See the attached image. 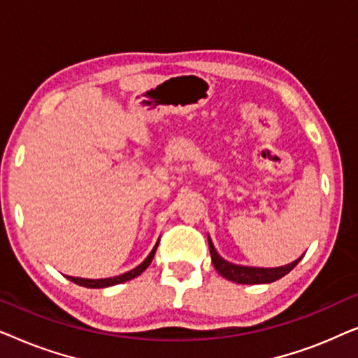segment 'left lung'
I'll use <instances>...</instances> for the list:
<instances>
[{
    "label": "left lung",
    "mask_w": 358,
    "mask_h": 358,
    "mask_svg": "<svg viewBox=\"0 0 358 358\" xmlns=\"http://www.w3.org/2000/svg\"><path fill=\"white\" fill-rule=\"evenodd\" d=\"M208 248H210V254H212L213 266L218 271L220 275L228 278V280H233L236 283H249V285H254V283L275 282V280H278V278H282L283 275H287V273L301 261V257H300L298 261L288 264V266H285V267H277V268L241 267V266H234V264H229L224 261V259L220 257L218 252L215 251L213 243L210 238H208Z\"/></svg>",
    "instance_id": "obj_1"
}]
</instances>
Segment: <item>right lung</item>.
<instances>
[{"mask_svg": "<svg viewBox=\"0 0 358 358\" xmlns=\"http://www.w3.org/2000/svg\"><path fill=\"white\" fill-rule=\"evenodd\" d=\"M159 243V241H158ZM158 243H156V246L153 248V251L150 252V256L145 259L143 262L140 264L138 267L134 268V271L124 273V275H119V277H112V278H101V280H87V278H75V277H68L71 282H75L76 285H81V287H87V288H104V287H110V285H117V283H124L127 280H131V278L138 277L141 272L146 271L148 266L153 261L155 257V252L156 249H158Z\"/></svg>", "mask_w": 358, "mask_h": 358, "instance_id": "add662e5", "label": "right lung"}]
</instances>
